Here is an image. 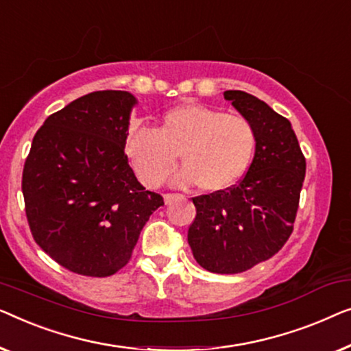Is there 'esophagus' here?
Segmentation results:
<instances>
[{"label": "esophagus", "mask_w": 351, "mask_h": 351, "mask_svg": "<svg viewBox=\"0 0 351 351\" xmlns=\"http://www.w3.org/2000/svg\"><path fill=\"white\" fill-rule=\"evenodd\" d=\"M176 194H165L164 195V202H165V205H170L171 204V202H173L175 199H176Z\"/></svg>", "instance_id": "1"}]
</instances>
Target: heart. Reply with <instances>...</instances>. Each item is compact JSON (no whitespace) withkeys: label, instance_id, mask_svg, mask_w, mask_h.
Instances as JSON below:
<instances>
[{"label":"heart","instance_id":"1","mask_svg":"<svg viewBox=\"0 0 351 351\" xmlns=\"http://www.w3.org/2000/svg\"><path fill=\"white\" fill-rule=\"evenodd\" d=\"M256 145V128L246 117L200 103H182L165 111L156 128L132 127L124 152L147 187L164 184L180 154L184 167L175 175V186L199 182L206 192H221L245 176Z\"/></svg>","mask_w":351,"mask_h":351}]
</instances>
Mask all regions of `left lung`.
<instances>
[{"instance_id": "8db88e82", "label": "left lung", "mask_w": 351, "mask_h": 351, "mask_svg": "<svg viewBox=\"0 0 351 351\" xmlns=\"http://www.w3.org/2000/svg\"><path fill=\"white\" fill-rule=\"evenodd\" d=\"M224 98L256 128L248 171L227 191L192 199L197 215L187 232L192 254L213 274H240L278 253L289 239L305 178V159L286 117L243 90Z\"/></svg>"}]
</instances>
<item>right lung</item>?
Listing matches in <instances>:
<instances>
[{"label":"right lung","instance_id":"add662e5","mask_svg":"<svg viewBox=\"0 0 351 351\" xmlns=\"http://www.w3.org/2000/svg\"><path fill=\"white\" fill-rule=\"evenodd\" d=\"M125 90L79 97L33 138L22 192L33 239L71 272L110 276L130 259L162 195L136 180L124 152L132 110Z\"/></svg>","mask_w":351,"mask_h":351}]
</instances>
